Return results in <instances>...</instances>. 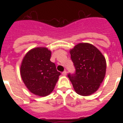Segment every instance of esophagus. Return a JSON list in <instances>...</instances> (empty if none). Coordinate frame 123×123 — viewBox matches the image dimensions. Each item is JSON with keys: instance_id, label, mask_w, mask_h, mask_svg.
Masks as SVG:
<instances>
[{"instance_id": "34e87169", "label": "esophagus", "mask_w": 123, "mask_h": 123, "mask_svg": "<svg viewBox=\"0 0 123 123\" xmlns=\"http://www.w3.org/2000/svg\"><path fill=\"white\" fill-rule=\"evenodd\" d=\"M62 74L63 75V76H66V75L67 74V72L66 70H65V71H63V72H62Z\"/></svg>"}]
</instances>
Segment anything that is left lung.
Wrapping results in <instances>:
<instances>
[{
	"instance_id": "obj_1",
	"label": "left lung",
	"mask_w": 123,
	"mask_h": 123,
	"mask_svg": "<svg viewBox=\"0 0 123 123\" xmlns=\"http://www.w3.org/2000/svg\"><path fill=\"white\" fill-rule=\"evenodd\" d=\"M74 74H68L77 94L87 96L99 88L105 76L106 60L100 51L89 43H79L70 50Z\"/></svg>"
}]
</instances>
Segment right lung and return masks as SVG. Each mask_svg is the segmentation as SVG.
Listing matches in <instances>:
<instances>
[{"label": "right lung", "mask_w": 123, "mask_h": 123, "mask_svg": "<svg viewBox=\"0 0 123 123\" xmlns=\"http://www.w3.org/2000/svg\"><path fill=\"white\" fill-rule=\"evenodd\" d=\"M51 51L45 47H36L25 55L20 67L22 80L31 93L44 97L54 89L61 73L50 62Z\"/></svg>", "instance_id": "1"}]
</instances>
